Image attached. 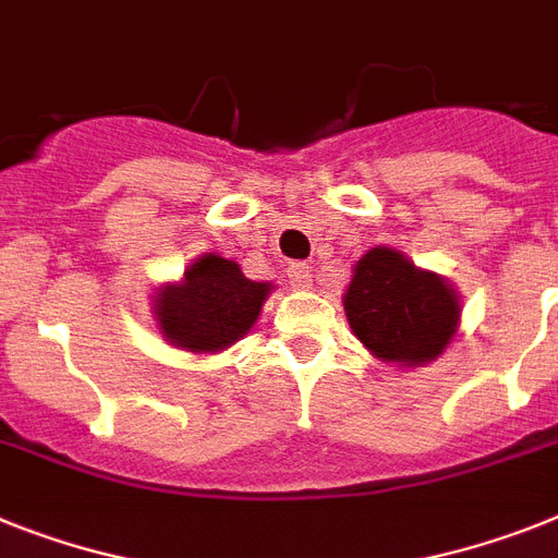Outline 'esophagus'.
<instances>
[{"label":"esophagus","mask_w":558,"mask_h":558,"mask_svg":"<svg viewBox=\"0 0 558 558\" xmlns=\"http://www.w3.org/2000/svg\"><path fill=\"white\" fill-rule=\"evenodd\" d=\"M287 275H289V283H292L294 289L312 287V266H308V264H301V260H298V264L289 266Z\"/></svg>","instance_id":"1"}]
</instances>
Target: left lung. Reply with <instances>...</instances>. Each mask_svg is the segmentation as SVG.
<instances>
[{
  "label": "left lung",
  "mask_w": 558,
  "mask_h": 558,
  "mask_svg": "<svg viewBox=\"0 0 558 558\" xmlns=\"http://www.w3.org/2000/svg\"><path fill=\"white\" fill-rule=\"evenodd\" d=\"M343 306L360 343L402 366L439 357L460 320L457 292L446 280L388 246L360 257Z\"/></svg>",
  "instance_id": "1"
}]
</instances>
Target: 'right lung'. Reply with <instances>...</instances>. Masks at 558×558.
<instances>
[{"label": "right lung", "instance_id": "add662e5", "mask_svg": "<svg viewBox=\"0 0 558 558\" xmlns=\"http://www.w3.org/2000/svg\"><path fill=\"white\" fill-rule=\"evenodd\" d=\"M266 294L269 283L243 278L235 260L204 255L184 271L181 283L161 289L158 326L172 345L218 351L255 326Z\"/></svg>", "mask_w": 558, "mask_h": 558}]
</instances>
